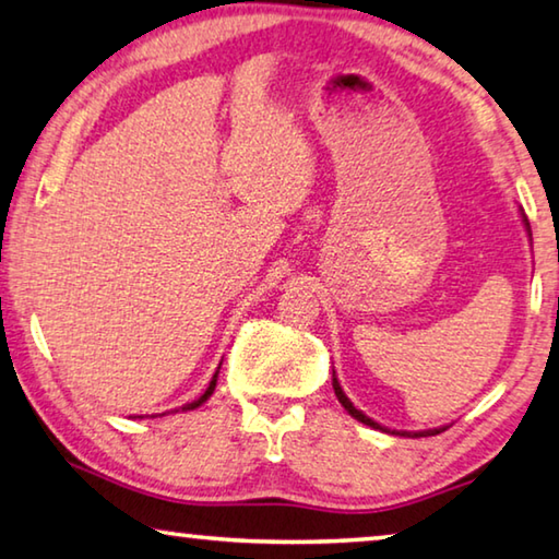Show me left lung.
Returning <instances> with one entry per match:
<instances>
[{"label":"left lung","instance_id":"8db88e82","mask_svg":"<svg viewBox=\"0 0 559 559\" xmlns=\"http://www.w3.org/2000/svg\"><path fill=\"white\" fill-rule=\"evenodd\" d=\"M522 221H524V228H527V233H530V223H527V218H524V213H522ZM532 236V233H530ZM333 391H336V396H338V402H341V406H344V409L354 416V419H359L361 424H366V427H371V429H381V431H389V435H399V437H435V435H439V431H444L447 427H437V429H427V431H396V429H386V427H381L379 421H373V419H369V416H366L364 412H359L356 409V406L352 404V399H348L346 394H344V389H341V384H338V379H336V371H333Z\"/></svg>","mask_w":559,"mask_h":559}]
</instances>
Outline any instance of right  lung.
<instances>
[{
    "label": "right lung",
    "mask_w": 559,
    "mask_h": 559,
    "mask_svg": "<svg viewBox=\"0 0 559 559\" xmlns=\"http://www.w3.org/2000/svg\"><path fill=\"white\" fill-rule=\"evenodd\" d=\"M218 369H221V366H218ZM215 381H218V371H215V373H213L211 384H207V389L203 391V396H200V399H195V402H190V404H186V406H182V412H188V409H198V406H200V404H203V402H207V399H211V394H213V391H215Z\"/></svg>",
    "instance_id": "1"
}]
</instances>
